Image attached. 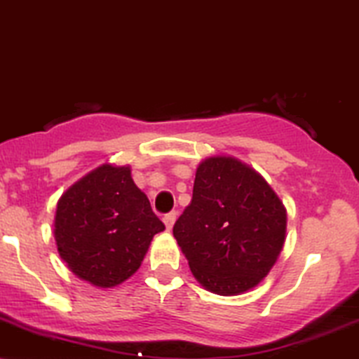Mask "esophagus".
Listing matches in <instances>:
<instances>
[{
  "label": "esophagus",
  "instance_id": "34e87169",
  "mask_svg": "<svg viewBox=\"0 0 359 359\" xmlns=\"http://www.w3.org/2000/svg\"><path fill=\"white\" fill-rule=\"evenodd\" d=\"M176 217H178V213L176 212H170V213L164 215L163 222H164V225H166L168 230L172 229V225H175V222H176Z\"/></svg>",
  "mask_w": 359,
  "mask_h": 359
}]
</instances>
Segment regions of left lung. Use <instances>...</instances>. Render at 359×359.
<instances>
[{
    "mask_svg": "<svg viewBox=\"0 0 359 359\" xmlns=\"http://www.w3.org/2000/svg\"><path fill=\"white\" fill-rule=\"evenodd\" d=\"M285 210L267 181L235 158L198 166L193 198L172 235L203 287L237 296L267 276L285 240Z\"/></svg>",
    "mask_w": 359,
    "mask_h": 359,
    "instance_id": "obj_1",
    "label": "left lung"
}]
</instances>
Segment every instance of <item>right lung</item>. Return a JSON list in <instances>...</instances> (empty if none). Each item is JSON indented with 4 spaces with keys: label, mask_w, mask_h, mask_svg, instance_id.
I'll list each match as a JSON object with an SVG mask.
<instances>
[{
    "label": "right lung",
    "mask_w": 359,
    "mask_h": 359,
    "mask_svg": "<svg viewBox=\"0 0 359 359\" xmlns=\"http://www.w3.org/2000/svg\"><path fill=\"white\" fill-rule=\"evenodd\" d=\"M164 230L129 166L102 164L63 193L55 240L67 265L97 287H114L141 267L151 240Z\"/></svg>",
    "instance_id": "add662e5"
}]
</instances>
